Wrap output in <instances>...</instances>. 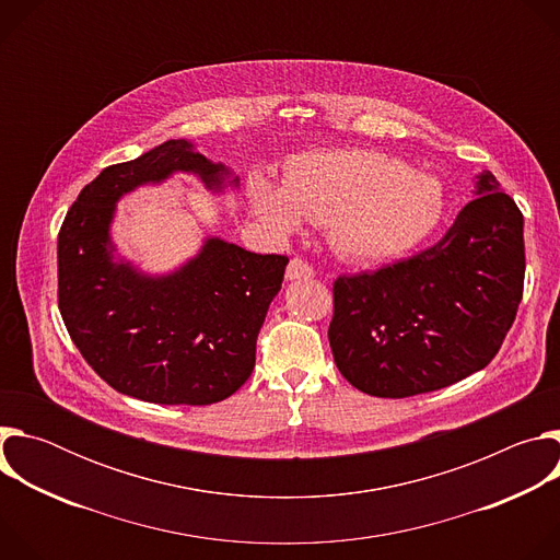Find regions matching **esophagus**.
Returning <instances> with one entry per match:
<instances>
[{
  "label": "esophagus",
  "mask_w": 560,
  "mask_h": 560,
  "mask_svg": "<svg viewBox=\"0 0 560 560\" xmlns=\"http://www.w3.org/2000/svg\"><path fill=\"white\" fill-rule=\"evenodd\" d=\"M314 275L312 266L307 261H303L301 257H294L290 259L288 268H285V279L288 281H296V279H310Z\"/></svg>",
  "instance_id": "1"
}]
</instances>
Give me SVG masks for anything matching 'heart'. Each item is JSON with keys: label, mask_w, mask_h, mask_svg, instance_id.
<instances>
[{"label": "heart", "mask_w": 560, "mask_h": 560, "mask_svg": "<svg viewBox=\"0 0 560 560\" xmlns=\"http://www.w3.org/2000/svg\"><path fill=\"white\" fill-rule=\"evenodd\" d=\"M250 208L272 232L301 219L328 225L332 248L357 264L401 259L436 230L445 192L436 177L376 150H330L299 156L279 184L255 173Z\"/></svg>", "instance_id": "1"}]
</instances>
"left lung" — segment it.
Here are the masks:
<instances>
[{
	"label": "left lung",
	"instance_id": "1",
	"mask_svg": "<svg viewBox=\"0 0 560 560\" xmlns=\"http://www.w3.org/2000/svg\"><path fill=\"white\" fill-rule=\"evenodd\" d=\"M432 248L335 281L328 339L361 392L406 398L483 370L510 332L525 279L523 214L490 171Z\"/></svg>",
	"mask_w": 560,
	"mask_h": 560
}]
</instances>
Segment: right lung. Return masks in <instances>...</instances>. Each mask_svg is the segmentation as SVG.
Listing matches in <instances>:
<instances>
[{
  "label": "right lung",
  "instance_id": "right-lung-1",
  "mask_svg": "<svg viewBox=\"0 0 560 560\" xmlns=\"http://www.w3.org/2000/svg\"><path fill=\"white\" fill-rule=\"evenodd\" d=\"M173 173H192L208 190L238 182L186 139L104 168L59 230V312L77 350L117 392L159 406H210L253 374L257 337L288 257L208 236L197 257L162 277L115 259V203Z\"/></svg>",
  "mask_w": 560,
  "mask_h": 560
}]
</instances>
